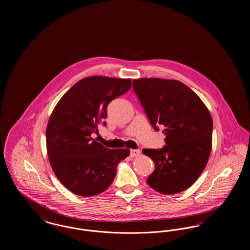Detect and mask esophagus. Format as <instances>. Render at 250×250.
<instances>
[{"instance_id": "1", "label": "esophagus", "mask_w": 250, "mask_h": 250, "mask_svg": "<svg viewBox=\"0 0 250 250\" xmlns=\"http://www.w3.org/2000/svg\"><path fill=\"white\" fill-rule=\"evenodd\" d=\"M141 155V151L140 150H136V149H131L130 156L131 157H137Z\"/></svg>"}]
</instances>
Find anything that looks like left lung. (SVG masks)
<instances>
[{"label": "left lung", "mask_w": 250, "mask_h": 250, "mask_svg": "<svg viewBox=\"0 0 250 250\" xmlns=\"http://www.w3.org/2000/svg\"><path fill=\"white\" fill-rule=\"evenodd\" d=\"M132 86L155 130L162 125L166 135L163 148L143 150L155 163L147 184L165 195L188 189L202 174L210 156V111L179 81L144 78L134 80Z\"/></svg>", "instance_id": "obj_1"}]
</instances>
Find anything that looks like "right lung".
Listing matches in <instances>:
<instances>
[{
	"label": "right lung",
	"mask_w": 250,
	"mask_h": 250,
	"mask_svg": "<svg viewBox=\"0 0 250 250\" xmlns=\"http://www.w3.org/2000/svg\"><path fill=\"white\" fill-rule=\"evenodd\" d=\"M131 87L130 79L94 76L62 95L46 129L48 159L60 182L72 193L91 197L107 189L129 149H108L92 138L107 118V105Z\"/></svg>",
	"instance_id": "right-lung-1"
}]
</instances>
